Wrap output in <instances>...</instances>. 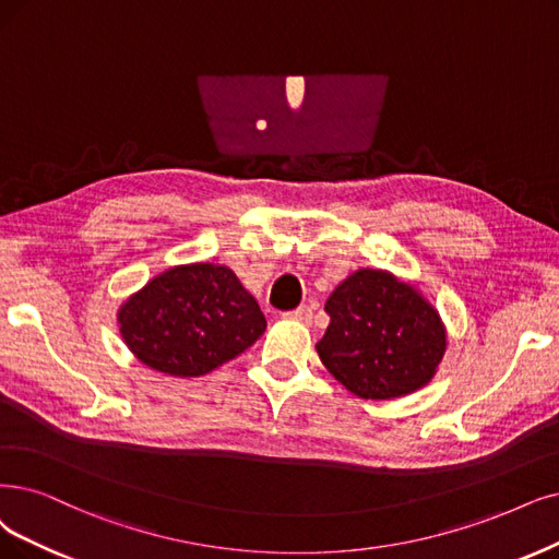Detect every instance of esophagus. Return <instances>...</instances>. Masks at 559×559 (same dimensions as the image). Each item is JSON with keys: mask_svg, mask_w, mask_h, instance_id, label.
Returning a JSON list of instances; mask_svg holds the SVG:
<instances>
[{"mask_svg": "<svg viewBox=\"0 0 559 559\" xmlns=\"http://www.w3.org/2000/svg\"><path fill=\"white\" fill-rule=\"evenodd\" d=\"M285 318L304 322V324H311V320H313V308H311V306H299V308H295V311L285 313Z\"/></svg>", "mask_w": 559, "mask_h": 559, "instance_id": "34e87169", "label": "esophagus"}]
</instances>
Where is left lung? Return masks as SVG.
<instances>
[{"label": "left lung", "mask_w": 559, "mask_h": 559, "mask_svg": "<svg viewBox=\"0 0 559 559\" xmlns=\"http://www.w3.org/2000/svg\"><path fill=\"white\" fill-rule=\"evenodd\" d=\"M329 326L316 345L324 368L366 401L426 386L447 353V329L417 285L384 269H357L329 295Z\"/></svg>", "instance_id": "8db88e82"}]
</instances>
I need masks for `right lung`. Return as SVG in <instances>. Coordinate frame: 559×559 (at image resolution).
I'll list each match as a JSON object with an SVG mask.
<instances>
[{"label":"right lung","instance_id":"1","mask_svg":"<svg viewBox=\"0 0 559 559\" xmlns=\"http://www.w3.org/2000/svg\"><path fill=\"white\" fill-rule=\"evenodd\" d=\"M119 334L138 361L175 378H200L239 357L266 329L255 297L230 266H170L117 311Z\"/></svg>","mask_w":559,"mask_h":559}]
</instances>
